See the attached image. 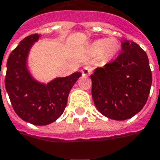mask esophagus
Masks as SVG:
<instances>
[{
    "label": "esophagus",
    "instance_id": "34e87169",
    "mask_svg": "<svg viewBox=\"0 0 160 160\" xmlns=\"http://www.w3.org/2000/svg\"><path fill=\"white\" fill-rule=\"evenodd\" d=\"M92 68L90 67V66H86V67H84L82 68L81 73H82L83 76H88V75H90L92 73Z\"/></svg>",
    "mask_w": 160,
    "mask_h": 160
}]
</instances>
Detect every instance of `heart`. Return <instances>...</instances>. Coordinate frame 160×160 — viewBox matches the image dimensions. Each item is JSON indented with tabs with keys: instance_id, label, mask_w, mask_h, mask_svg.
Listing matches in <instances>:
<instances>
[{
	"instance_id": "1",
	"label": "heart",
	"mask_w": 160,
	"mask_h": 160,
	"mask_svg": "<svg viewBox=\"0 0 160 160\" xmlns=\"http://www.w3.org/2000/svg\"><path fill=\"white\" fill-rule=\"evenodd\" d=\"M93 49L98 53H102L106 55L107 57L113 56L118 49V44L117 42L112 39H100L95 41L93 44Z\"/></svg>"
}]
</instances>
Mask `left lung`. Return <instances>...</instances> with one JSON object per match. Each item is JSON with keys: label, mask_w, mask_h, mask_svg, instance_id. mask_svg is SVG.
<instances>
[{"label": "left lung", "mask_w": 160, "mask_h": 160, "mask_svg": "<svg viewBox=\"0 0 160 160\" xmlns=\"http://www.w3.org/2000/svg\"><path fill=\"white\" fill-rule=\"evenodd\" d=\"M121 45L120 55L91 75L96 108L117 121L129 119L142 110L152 83L147 53L133 41L123 40Z\"/></svg>", "instance_id": "8db88e82"}]
</instances>
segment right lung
I'll return each mask as SVG.
<instances>
[{
    "instance_id": "obj_1",
    "label": "right lung",
    "mask_w": 160,
    "mask_h": 160,
    "mask_svg": "<svg viewBox=\"0 0 160 160\" xmlns=\"http://www.w3.org/2000/svg\"><path fill=\"white\" fill-rule=\"evenodd\" d=\"M39 37L34 34L23 38L10 54L5 88L12 108L21 119L35 125H47L63 113L68 93L81 73L56 78L48 84L35 80L27 68V57Z\"/></svg>"
}]
</instances>
